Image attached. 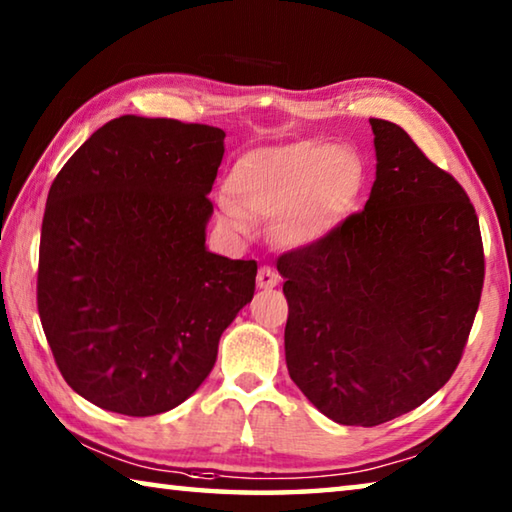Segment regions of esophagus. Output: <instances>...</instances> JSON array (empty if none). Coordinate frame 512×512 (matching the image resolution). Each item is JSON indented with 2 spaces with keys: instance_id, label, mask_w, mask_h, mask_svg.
Returning a JSON list of instances; mask_svg holds the SVG:
<instances>
[{
  "instance_id": "1",
  "label": "esophagus",
  "mask_w": 512,
  "mask_h": 512,
  "mask_svg": "<svg viewBox=\"0 0 512 512\" xmlns=\"http://www.w3.org/2000/svg\"><path fill=\"white\" fill-rule=\"evenodd\" d=\"M280 284V275H277V271H273L271 266H262L257 271V287L259 289H273Z\"/></svg>"
}]
</instances>
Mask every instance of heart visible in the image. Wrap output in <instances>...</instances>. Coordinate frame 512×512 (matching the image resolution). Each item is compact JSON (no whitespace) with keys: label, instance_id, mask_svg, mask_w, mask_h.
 Here are the masks:
<instances>
[{"label":"heart","instance_id":"1","mask_svg":"<svg viewBox=\"0 0 512 512\" xmlns=\"http://www.w3.org/2000/svg\"><path fill=\"white\" fill-rule=\"evenodd\" d=\"M366 183L357 153L334 142L268 146L241 155L225 178L221 219L248 237L253 221L271 225L284 248H307L354 214Z\"/></svg>","mask_w":512,"mask_h":512}]
</instances>
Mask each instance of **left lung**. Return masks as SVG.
I'll list each match as a JSON object with an SVG mask.
<instances>
[{
	"label": "left lung",
	"mask_w": 512,
	"mask_h": 512,
	"mask_svg": "<svg viewBox=\"0 0 512 512\" xmlns=\"http://www.w3.org/2000/svg\"><path fill=\"white\" fill-rule=\"evenodd\" d=\"M370 126L377 176L366 207L277 259L289 375L320 413L348 427L393 420L447 384L485 273L465 189L404 128Z\"/></svg>",
	"instance_id": "obj_1"
}]
</instances>
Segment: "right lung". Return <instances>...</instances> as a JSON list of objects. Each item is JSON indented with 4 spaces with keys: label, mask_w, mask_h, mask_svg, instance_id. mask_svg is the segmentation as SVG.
Wrapping results in <instances>:
<instances>
[{
    "label": "right lung",
    "mask_w": 512,
    "mask_h": 512,
    "mask_svg": "<svg viewBox=\"0 0 512 512\" xmlns=\"http://www.w3.org/2000/svg\"><path fill=\"white\" fill-rule=\"evenodd\" d=\"M221 128L124 115L90 135L49 189L38 314L69 386L101 409H176L214 368L255 293L257 262L210 253Z\"/></svg>",
    "instance_id": "right-lung-1"
}]
</instances>
